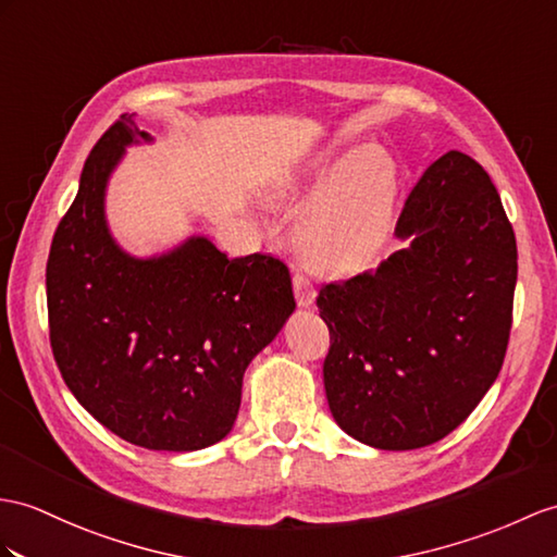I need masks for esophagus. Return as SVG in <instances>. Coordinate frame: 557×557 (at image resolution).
<instances>
[{"label":"esophagus","mask_w":557,"mask_h":557,"mask_svg":"<svg viewBox=\"0 0 557 557\" xmlns=\"http://www.w3.org/2000/svg\"><path fill=\"white\" fill-rule=\"evenodd\" d=\"M293 290H295V300H297V305H300V307L314 305V300H317L314 283H311L309 276L300 274V271H297V274L293 276Z\"/></svg>","instance_id":"34e87169"}]
</instances>
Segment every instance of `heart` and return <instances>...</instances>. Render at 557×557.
I'll return each mask as SVG.
<instances>
[{"mask_svg":"<svg viewBox=\"0 0 557 557\" xmlns=\"http://www.w3.org/2000/svg\"><path fill=\"white\" fill-rule=\"evenodd\" d=\"M288 194L311 200L297 224V246L325 269L369 264L387 238L397 200V168L381 148L323 158Z\"/></svg>","mask_w":557,"mask_h":557,"instance_id":"1","label":"heart"}]
</instances>
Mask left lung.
I'll return each mask as SVG.
<instances>
[{
  "instance_id": "left-lung-1",
  "label": "left lung",
  "mask_w": 557,
  "mask_h": 557,
  "mask_svg": "<svg viewBox=\"0 0 557 557\" xmlns=\"http://www.w3.org/2000/svg\"><path fill=\"white\" fill-rule=\"evenodd\" d=\"M409 246L319 290L331 331L323 385L349 437L409 451L449 435L504 366L518 246L490 174L449 151L406 198Z\"/></svg>"
}]
</instances>
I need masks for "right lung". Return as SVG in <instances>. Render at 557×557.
<instances>
[{"instance_id":"obj_1","label":"right lung","mask_w":557,"mask_h":557,"mask_svg":"<svg viewBox=\"0 0 557 557\" xmlns=\"http://www.w3.org/2000/svg\"><path fill=\"white\" fill-rule=\"evenodd\" d=\"M139 141L151 134L122 115L79 174L49 250V341L103 428L144 449L198 451L232 432L243 373L293 314L290 271L262 252L228 260L206 236L156 257L122 250L106 186Z\"/></svg>"}]
</instances>
